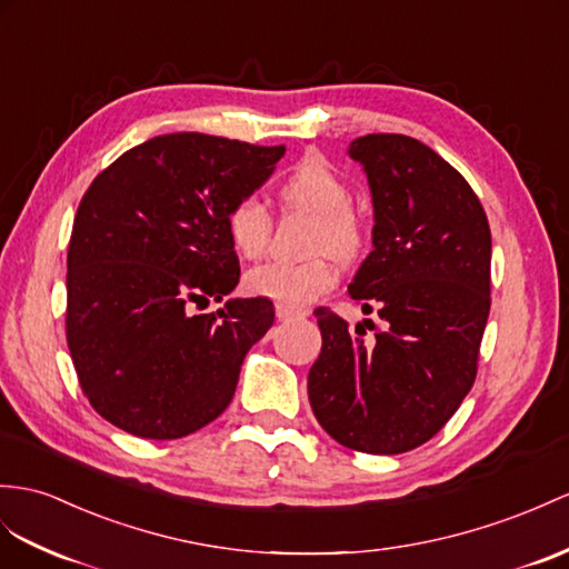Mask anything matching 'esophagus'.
Returning a JSON list of instances; mask_svg holds the SVG:
<instances>
[{"mask_svg":"<svg viewBox=\"0 0 569 569\" xmlns=\"http://www.w3.org/2000/svg\"><path fill=\"white\" fill-rule=\"evenodd\" d=\"M274 316L280 318V321H289V318H303V316H309V311H307V309L287 307V303H274Z\"/></svg>","mask_w":569,"mask_h":569,"instance_id":"1","label":"esophagus"}]
</instances>
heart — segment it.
<instances>
[{
  "label": "heart",
  "instance_id": "b5f03b06",
  "mask_svg": "<svg viewBox=\"0 0 569 569\" xmlns=\"http://www.w3.org/2000/svg\"><path fill=\"white\" fill-rule=\"evenodd\" d=\"M282 210L311 217L303 262H266L248 270L243 289L251 297L287 307H307L338 282L330 256L342 266L359 262L371 248V221L352 204V186L321 154H303L277 183ZM224 231L233 251L258 260L268 251L272 219L253 198L233 202L224 214Z\"/></svg>",
  "mask_w": 569,
  "mask_h": 569
}]
</instances>
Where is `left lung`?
<instances>
[{
    "label": "left lung",
    "instance_id": "left-lung-1",
    "mask_svg": "<svg viewBox=\"0 0 569 569\" xmlns=\"http://www.w3.org/2000/svg\"><path fill=\"white\" fill-rule=\"evenodd\" d=\"M373 198V251L348 287L383 328L373 338L316 309L323 348L309 371L316 420L342 447L403 453L432 439L478 373L490 313V224L468 180L406 134L350 147ZM369 326V323H367Z\"/></svg>",
    "mask_w": 569,
    "mask_h": 569
}]
</instances>
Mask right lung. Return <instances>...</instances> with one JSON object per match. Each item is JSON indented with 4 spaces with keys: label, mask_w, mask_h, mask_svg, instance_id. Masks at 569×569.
<instances>
[{
    "label": "right lung",
    "mask_w": 569,
    "mask_h": 569,
    "mask_svg": "<svg viewBox=\"0 0 569 569\" xmlns=\"http://www.w3.org/2000/svg\"><path fill=\"white\" fill-rule=\"evenodd\" d=\"M284 157L200 132L161 134L91 180L67 251L64 332L81 391L103 420L142 439H180L217 420L243 357L274 321L239 284L229 207Z\"/></svg>",
    "instance_id": "1"
}]
</instances>
